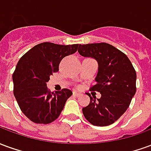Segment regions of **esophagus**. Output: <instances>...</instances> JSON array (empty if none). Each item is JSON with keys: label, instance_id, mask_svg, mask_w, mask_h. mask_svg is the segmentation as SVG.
I'll use <instances>...</instances> for the list:
<instances>
[{"label": "esophagus", "instance_id": "obj_1", "mask_svg": "<svg viewBox=\"0 0 151 151\" xmlns=\"http://www.w3.org/2000/svg\"><path fill=\"white\" fill-rule=\"evenodd\" d=\"M73 94L74 96H80V95H81V93H79V92L78 91H73Z\"/></svg>", "mask_w": 151, "mask_h": 151}]
</instances>
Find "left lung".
<instances>
[{"label":"left lung","instance_id":"left-lung-1","mask_svg":"<svg viewBox=\"0 0 151 151\" xmlns=\"http://www.w3.org/2000/svg\"><path fill=\"white\" fill-rule=\"evenodd\" d=\"M78 52L97 60L98 73L91 91L100 92L101 98L89 97L88 106L82 108L86 120L96 126L113 124L129 107L136 93V71L128 56L106 43L80 44Z\"/></svg>","mask_w":151,"mask_h":151}]
</instances>
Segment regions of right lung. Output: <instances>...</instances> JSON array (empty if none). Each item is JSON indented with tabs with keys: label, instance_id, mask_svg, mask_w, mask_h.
<instances>
[{
	"label": "right lung",
	"instance_id": "right-lung-1",
	"mask_svg": "<svg viewBox=\"0 0 151 151\" xmlns=\"http://www.w3.org/2000/svg\"><path fill=\"white\" fill-rule=\"evenodd\" d=\"M78 47L45 42L33 47L18 60L13 73L14 95L21 111L32 122L46 124L59 117L73 93L69 89L51 92L47 82L59 70L61 60L75 53Z\"/></svg>",
	"mask_w": 151,
	"mask_h": 151
}]
</instances>
